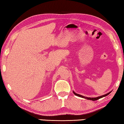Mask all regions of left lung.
Masks as SVG:
<instances>
[{"mask_svg":"<svg viewBox=\"0 0 124 124\" xmlns=\"http://www.w3.org/2000/svg\"><path fill=\"white\" fill-rule=\"evenodd\" d=\"M73 93L75 94V95L77 96H79V97H82V98H84V99H85L90 100H92V101L97 100H99V99H101V98L106 96H108V95H109V94L111 93V92H108V93L105 94V95H104L101 96H99V97H87L84 96H82V95H79V94H77V93H75V92H74V91H73Z\"/></svg>","mask_w":124,"mask_h":124,"instance_id":"8db88e82","label":"left lung"}]
</instances>
